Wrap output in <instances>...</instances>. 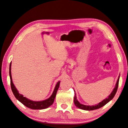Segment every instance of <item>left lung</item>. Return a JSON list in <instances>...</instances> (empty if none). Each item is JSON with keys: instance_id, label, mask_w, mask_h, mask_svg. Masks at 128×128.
<instances>
[{"instance_id": "left-lung-1", "label": "left lung", "mask_w": 128, "mask_h": 128, "mask_svg": "<svg viewBox=\"0 0 128 128\" xmlns=\"http://www.w3.org/2000/svg\"><path fill=\"white\" fill-rule=\"evenodd\" d=\"M120 77V76H118L117 82L116 84V86H115L113 90V91H112V92L110 93V94L106 98L104 99L103 100H102L101 102H99L98 104H96L94 105H91H91H84V104L80 103V102L78 100V99L76 98V93L74 90V91L75 92V93H74L75 96H74V102L75 105H76L77 108H78L80 109H82V110H87V111L94 110H96V109H98V108H99L102 107L103 106L106 104L110 100H111L112 99L114 98L115 94H116V92H117V89H118V84H119Z\"/></svg>"}]
</instances>
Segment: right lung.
I'll use <instances>...</instances> for the list:
<instances>
[{
  "label": "right lung",
  "instance_id": "add662e5",
  "mask_svg": "<svg viewBox=\"0 0 128 128\" xmlns=\"http://www.w3.org/2000/svg\"><path fill=\"white\" fill-rule=\"evenodd\" d=\"M11 62L10 64V68H9V75H10V80H11V88L12 91L13 92L14 96L18 100H19L23 105L28 108H30L33 110H42V109H45L49 108L51 106L54 102V99L55 98L56 94L58 88L60 86V82L58 81L56 85L54 91L52 92L51 96L48 99L42 101H33L30 99H28L25 97L23 94L19 93L17 88H16L15 86L12 82V76H11Z\"/></svg>",
  "mask_w": 128,
  "mask_h": 128
}]
</instances>
